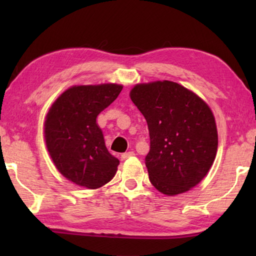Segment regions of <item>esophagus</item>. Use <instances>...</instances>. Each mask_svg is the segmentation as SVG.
I'll use <instances>...</instances> for the list:
<instances>
[{
    "mask_svg": "<svg viewBox=\"0 0 256 256\" xmlns=\"http://www.w3.org/2000/svg\"><path fill=\"white\" fill-rule=\"evenodd\" d=\"M133 156H134L133 151H128V152H125V154H123L122 156H120V159H122V160H126V159H128V158L133 157Z\"/></svg>",
    "mask_w": 256,
    "mask_h": 256,
    "instance_id": "esophagus-1",
    "label": "esophagus"
}]
</instances>
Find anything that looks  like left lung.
I'll return each instance as SVG.
<instances>
[{
	"label": "left lung",
	"mask_w": 256,
	"mask_h": 256,
	"mask_svg": "<svg viewBox=\"0 0 256 256\" xmlns=\"http://www.w3.org/2000/svg\"><path fill=\"white\" fill-rule=\"evenodd\" d=\"M130 97L148 124L146 166L151 184L170 196L188 192L204 178L218 149L210 107L185 86L167 80L134 86Z\"/></svg>",
	"instance_id": "left-lung-1"
}]
</instances>
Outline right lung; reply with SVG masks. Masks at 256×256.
I'll return each instance as SVG.
<instances>
[{"label": "right lung", "instance_id": "right-lung-1", "mask_svg": "<svg viewBox=\"0 0 256 256\" xmlns=\"http://www.w3.org/2000/svg\"><path fill=\"white\" fill-rule=\"evenodd\" d=\"M122 89L115 84L71 86L47 112V150L58 170L76 185L94 190L116 174L120 160L108 152L96 120Z\"/></svg>", "mask_w": 256, "mask_h": 256}]
</instances>
